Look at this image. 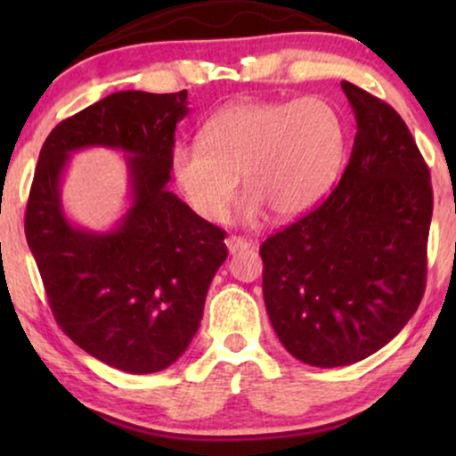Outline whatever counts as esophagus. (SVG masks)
<instances>
[{"label":"esophagus","mask_w":456,"mask_h":456,"mask_svg":"<svg viewBox=\"0 0 456 456\" xmlns=\"http://www.w3.org/2000/svg\"><path fill=\"white\" fill-rule=\"evenodd\" d=\"M226 247L230 253H239V251H245V248L251 247V242H248L245 236H228Z\"/></svg>","instance_id":"1"}]
</instances>
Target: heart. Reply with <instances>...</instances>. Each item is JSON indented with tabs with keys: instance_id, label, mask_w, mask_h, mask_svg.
Instances as JSON below:
<instances>
[{
	"instance_id": "heart-1",
	"label": "heart",
	"mask_w": 456,
	"mask_h": 456,
	"mask_svg": "<svg viewBox=\"0 0 456 456\" xmlns=\"http://www.w3.org/2000/svg\"><path fill=\"white\" fill-rule=\"evenodd\" d=\"M342 153L345 126L326 99L239 102L209 118L201 141L172 149V172L184 201L208 222L228 216L239 176L247 222L265 208L295 217L328 191Z\"/></svg>"
}]
</instances>
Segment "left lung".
I'll return each mask as SVG.
<instances>
[{
    "instance_id": "1",
    "label": "left lung",
    "mask_w": 456,
    "mask_h": 456,
    "mask_svg": "<svg viewBox=\"0 0 456 456\" xmlns=\"http://www.w3.org/2000/svg\"><path fill=\"white\" fill-rule=\"evenodd\" d=\"M357 120L351 159L328 199L259 247L280 342L315 367L351 365L401 332L426 290L434 195L395 108L342 80Z\"/></svg>"
}]
</instances>
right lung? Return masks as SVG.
Masks as SVG:
<instances>
[{
	"mask_svg": "<svg viewBox=\"0 0 456 456\" xmlns=\"http://www.w3.org/2000/svg\"><path fill=\"white\" fill-rule=\"evenodd\" d=\"M186 91H118L61 120L43 142L24 216L49 307L68 338L128 373L166 370L191 345L226 232L167 191ZM122 148L131 208L110 233L67 222L59 180L72 151Z\"/></svg>",
	"mask_w": 456,
	"mask_h": 456,
	"instance_id": "1",
	"label": "right lung"
}]
</instances>
